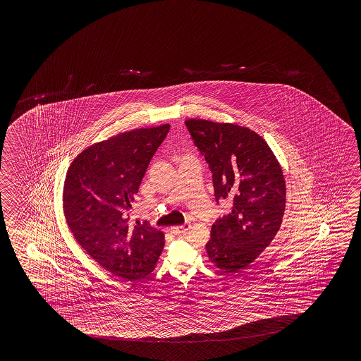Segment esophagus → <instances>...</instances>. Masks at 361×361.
Wrapping results in <instances>:
<instances>
[{"mask_svg":"<svg viewBox=\"0 0 361 361\" xmlns=\"http://www.w3.org/2000/svg\"><path fill=\"white\" fill-rule=\"evenodd\" d=\"M191 228V224L190 223H185V224H182V226H177V227H171L170 231L174 233V235H184V233H187L188 230Z\"/></svg>","mask_w":361,"mask_h":361,"instance_id":"obj_1","label":"esophagus"}]
</instances>
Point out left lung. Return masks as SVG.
<instances>
[{"instance_id": "8db88e82", "label": "left lung", "mask_w": 361, "mask_h": 361, "mask_svg": "<svg viewBox=\"0 0 361 361\" xmlns=\"http://www.w3.org/2000/svg\"><path fill=\"white\" fill-rule=\"evenodd\" d=\"M193 145L212 171L215 201L232 199L207 244L209 259L223 272H238L276 236L285 210V180L269 145L257 133L233 123L187 120Z\"/></svg>"}]
</instances>
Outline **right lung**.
Instances as JSON below:
<instances>
[{
    "mask_svg": "<svg viewBox=\"0 0 361 361\" xmlns=\"http://www.w3.org/2000/svg\"><path fill=\"white\" fill-rule=\"evenodd\" d=\"M170 125L118 134L86 148L69 166L63 207L69 230L92 259L134 281L152 272L165 244L147 221L129 222L131 202Z\"/></svg>",
    "mask_w": 361,
    "mask_h": 361,
    "instance_id": "obj_1",
    "label": "right lung"
}]
</instances>
